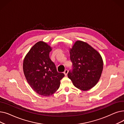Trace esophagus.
Here are the masks:
<instances>
[{
    "label": "esophagus",
    "mask_w": 124,
    "mask_h": 124,
    "mask_svg": "<svg viewBox=\"0 0 124 124\" xmlns=\"http://www.w3.org/2000/svg\"><path fill=\"white\" fill-rule=\"evenodd\" d=\"M63 73H64V74H65V75L67 76V74H68V70L67 69H66L64 71V72Z\"/></svg>",
    "instance_id": "34e87169"
}]
</instances>
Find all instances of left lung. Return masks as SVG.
Here are the masks:
<instances>
[{"label":"left lung","mask_w":124,"mask_h":124,"mask_svg":"<svg viewBox=\"0 0 124 124\" xmlns=\"http://www.w3.org/2000/svg\"><path fill=\"white\" fill-rule=\"evenodd\" d=\"M73 70L68 77L77 88L86 91L94 87L99 81L103 70L101 54L88 44L76 41L69 49Z\"/></svg>","instance_id":"8db88e82"}]
</instances>
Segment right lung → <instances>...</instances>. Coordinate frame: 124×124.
Returning <instances> with one entry per match:
<instances>
[{"instance_id":"add662e5","label":"right lung","mask_w":124,"mask_h":124,"mask_svg":"<svg viewBox=\"0 0 124 124\" xmlns=\"http://www.w3.org/2000/svg\"><path fill=\"white\" fill-rule=\"evenodd\" d=\"M52 49L47 43L39 41L31 48L23 62L24 75L29 85L36 93L44 96L54 94L64 76L57 72L49 57Z\"/></svg>"}]
</instances>
